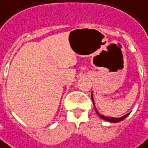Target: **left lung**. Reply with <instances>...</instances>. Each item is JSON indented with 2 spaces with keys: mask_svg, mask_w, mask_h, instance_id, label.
<instances>
[{
  "mask_svg": "<svg viewBox=\"0 0 148 148\" xmlns=\"http://www.w3.org/2000/svg\"><path fill=\"white\" fill-rule=\"evenodd\" d=\"M91 98H92L93 102H94V101H93V94H91ZM93 104H94V103H93ZM94 109H95V110H96V108H94ZM97 113L98 114V116H99L100 117L102 118L103 120H105V121H109V122H112V123H117V122H120V121H123V120L127 117V116H128V114H129V113H128V114L125 115V116H122V117H121V118H114V117H109V116H102V115H101L100 113H98V112L97 111Z\"/></svg>",
  "mask_w": 148,
  "mask_h": 148,
  "instance_id": "obj_1",
  "label": "left lung"
}]
</instances>
